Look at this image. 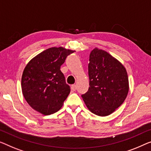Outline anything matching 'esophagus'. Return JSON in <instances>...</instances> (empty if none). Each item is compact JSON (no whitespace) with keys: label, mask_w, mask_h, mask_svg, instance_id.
<instances>
[{"label":"esophagus","mask_w":151,"mask_h":151,"mask_svg":"<svg viewBox=\"0 0 151 151\" xmlns=\"http://www.w3.org/2000/svg\"><path fill=\"white\" fill-rule=\"evenodd\" d=\"M71 88H72V89L73 90V91H75L76 89V85H72Z\"/></svg>","instance_id":"obj_1"}]
</instances>
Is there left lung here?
Wrapping results in <instances>:
<instances>
[{
  "label": "left lung",
  "instance_id": "8db88e82",
  "mask_svg": "<svg viewBox=\"0 0 151 151\" xmlns=\"http://www.w3.org/2000/svg\"><path fill=\"white\" fill-rule=\"evenodd\" d=\"M89 89L81 96L92 113L106 116L124 102L129 91V80L121 63L106 51L96 47L89 55Z\"/></svg>",
  "mask_w": 151,
  "mask_h": 151
}]
</instances>
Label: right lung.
Returning <instances> with one entry per match:
<instances>
[{
    "mask_svg": "<svg viewBox=\"0 0 151 151\" xmlns=\"http://www.w3.org/2000/svg\"><path fill=\"white\" fill-rule=\"evenodd\" d=\"M75 51L62 47H51L27 64L22 76V93L36 111L49 115L62 107L70 89L60 67Z\"/></svg>",
    "mask_w": 151,
    "mask_h": 151,
    "instance_id": "add662e5",
    "label": "right lung"
}]
</instances>
